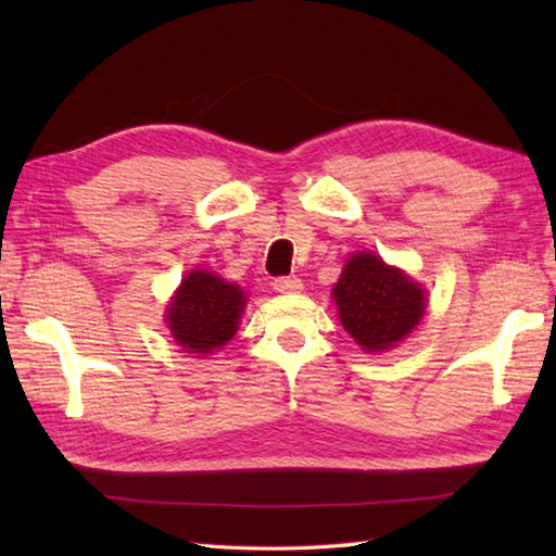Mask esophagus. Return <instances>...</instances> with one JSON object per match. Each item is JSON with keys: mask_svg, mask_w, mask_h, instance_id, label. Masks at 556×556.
<instances>
[{"mask_svg": "<svg viewBox=\"0 0 556 556\" xmlns=\"http://www.w3.org/2000/svg\"><path fill=\"white\" fill-rule=\"evenodd\" d=\"M271 287H275L279 293H299L303 289V281L296 275H289V277H277L271 281Z\"/></svg>", "mask_w": 556, "mask_h": 556, "instance_id": "34e87169", "label": "esophagus"}]
</instances>
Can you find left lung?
<instances>
[{"label":"left lung","mask_w":556,"mask_h":556,"mask_svg":"<svg viewBox=\"0 0 556 556\" xmlns=\"http://www.w3.org/2000/svg\"><path fill=\"white\" fill-rule=\"evenodd\" d=\"M346 332L365 351H384L410 334L425 313V293L404 271L372 253L353 255L334 287Z\"/></svg>","instance_id":"8db88e82"}]
</instances>
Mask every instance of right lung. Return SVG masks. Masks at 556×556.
I'll list each match as a JSON object with an SVG mask.
<instances>
[{"mask_svg": "<svg viewBox=\"0 0 556 556\" xmlns=\"http://www.w3.org/2000/svg\"><path fill=\"white\" fill-rule=\"evenodd\" d=\"M243 303L239 287L195 269L176 291L167 308V323L186 353H210L236 334Z\"/></svg>", "mask_w": 556, "mask_h": 556, "instance_id": "obj_1", "label": "right lung"}]
</instances>
